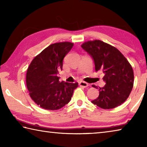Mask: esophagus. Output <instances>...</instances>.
Wrapping results in <instances>:
<instances>
[{
	"instance_id": "obj_1",
	"label": "esophagus",
	"mask_w": 147,
	"mask_h": 147,
	"mask_svg": "<svg viewBox=\"0 0 147 147\" xmlns=\"http://www.w3.org/2000/svg\"><path fill=\"white\" fill-rule=\"evenodd\" d=\"M79 86L80 87H83V88H87L89 86V84L87 82H85L81 81L79 82Z\"/></svg>"
}]
</instances>
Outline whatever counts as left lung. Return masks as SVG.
Listing matches in <instances>:
<instances>
[{
	"label": "left lung",
	"mask_w": 147,
	"mask_h": 147,
	"mask_svg": "<svg viewBox=\"0 0 147 147\" xmlns=\"http://www.w3.org/2000/svg\"><path fill=\"white\" fill-rule=\"evenodd\" d=\"M82 47L94 61L96 71L104 73L106 85L99 88V95L91 102L102 109H112L121 105L128 98L133 88V69L119 50L102 41H86ZM94 88H98L94 85Z\"/></svg>",
	"instance_id": "left-lung-1"
}]
</instances>
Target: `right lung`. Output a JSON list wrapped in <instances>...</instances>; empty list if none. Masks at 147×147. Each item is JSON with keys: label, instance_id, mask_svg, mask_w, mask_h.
<instances>
[{"label": "right lung", "instance_id": "add662e5", "mask_svg": "<svg viewBox=\"0 0 147 147\" xmlns=\"http://www.w3.org/2000/svg\"><path fill=\"white\" fill-rule=\"evenodd\" d=\"M73 43L65 41L50 45L32 59L26 72V86L34 102L48 110H57L69 103L78 83L59 81L63 59Z\"/></svg>", "mask_w": 147, "mask_h": 147}]
</instances>
